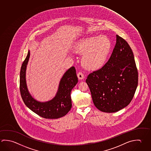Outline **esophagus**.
Masks as SVG:
<instances>
[{
	"label": "esophagus",
	"mask_w": 151,
	"mask_h": 151,
	"mask_svg": "<svg viewBox=\"0 0 151 151\" xmlns=\"http://www.w3.org/2000/svg\"><path fill=\"white\" fill-rule=\"evenodd\" d=\"M77 77L79 79H83L84 78V75L82 72H78L77 74Z\"/></svg>",
	"instance_id": "1"
}]
</instances>
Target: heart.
Instances as JSON below:
<instances>
[{
    "label": "heart",
    "instance_id": "b5f03b06",
    "mask_svg": "<svg viewBox=\"0 0 151 151\" xmlns=\"http://www.w3.org/2000/svg\"><path fill=\"white\" fill-rule=\"evenodd\" d=\"M110 40L105 35L85 37L77 43L75 50L84 54L82 58L83 66L89 69L100 68L104 64L111 51Z\"/></svg>",
    "mask_w": 151,
    "mask_h": 151
}]
</instances>
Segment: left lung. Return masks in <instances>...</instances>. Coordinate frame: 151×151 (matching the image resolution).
Here are the masks:
<instances>
[{"label":"left lung","mask_w":151,"mask_h":151,"mask_svg":"<svg viewBox=\"0 0 151 151\" xmlns=\"http://www.w3.org/2000/svg\"><path fill=\"white\" fill-rule=\"evenodd\" d=\"M111 56L100 69L90 73L86 82L93 102L99 110L112 113L127 106L138 85V71L132 49L126 40L116 35Z\"/></svg>","instance_id":"obj_1"}]
</instances>
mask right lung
Segmentation results:
<instances>
[{
	"instance_id": "right-lung-1",
	"label": "right lung",
	"mask_w": 151,
	"mask_h": 151,
	"mask_svg": "<svg viewBox=\"0 0 151 151\" xmlns=\"http://www.w3.org/2000/svg\"><path fill=\"white\" fill-rule=\"evenodd\" d=\"M29 55V51L20 71L19 90L25 104L37 115L46 119H57L65 116L72 108L70 92L78 82L75 68L72 67L64 74L55 96L49 101L41 102L32 97L27 87L25 76Z\"/></svg>"
}]
</instances>
